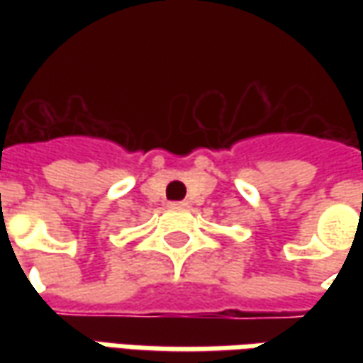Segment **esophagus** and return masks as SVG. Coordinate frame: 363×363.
<instances>
[{
  "instance_id": "obj_1",
  "label": "esophagus",
  "mask_w": 363,
  "mask_h": 363,
  "mask_svg": "<svg viewBox=\"0 0 363 363\" xmlns=\"http://www.w3.org/2000/svg\"><path fill=\"white\" fill-rule=\"evenodd\" d=\"M169 206H171V208H186L189 204H186V202H171Z\"/></svg>"
}]
</instances>
